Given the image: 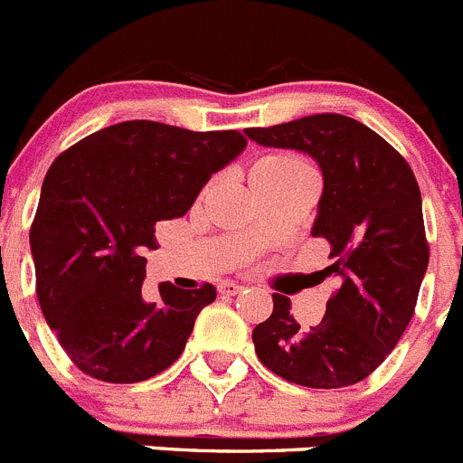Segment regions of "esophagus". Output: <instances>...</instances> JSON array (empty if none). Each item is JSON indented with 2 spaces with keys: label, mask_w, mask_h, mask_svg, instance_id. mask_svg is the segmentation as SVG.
<instances>
[{
  "label": "esophagus",
  "mask_w": 463,
  "mask_h": 463,
  "mask_svg": "<svg viewBox=\"0 0 463 463\" xmlns=\"http://www.w3.org/2000/svg\"><path fill=\"white\" fill-rule=\"evenodd\" d=\"M241 290H244V285L232 283V280H223V283H219V292H222V295L235 297V295H240Z\"/></svg>",
  "instance_id": "esophagus-1"
}]
</instances>
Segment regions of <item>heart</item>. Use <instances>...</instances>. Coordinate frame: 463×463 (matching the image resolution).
I'll return each instance as SVG.
<instances>
[{
	"instance_id": "heart-1",
	"label": "heart",
	"mask_w": 463,
	"mask_h": 463,
	"mask_svg": "<svg viewBox=\"0 0 463 463\" xmlns=\"http://www.w3.org/2000/svg\"><path fill=\"white\" fill-rule=\"evenodd\" d=\"M256 171L265 173L269 178H292V175H301V173H313L304 159L290 153H276L260 159Z\"/></svg>"
}]
</instances>
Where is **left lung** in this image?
Returning a JSON list of instances; mask_svg holds the SVG:
<instances>
[{"label": "left lung", "instance_id": "left-lung-1", "mask_svg": "<svg viewBox=\"0 0 463 463\" xmlns=\"http://www.w3.org/2000/svg\"><path fill=\"white\" fill-rule=\"evenodd\" d=\"M244 134L265 148L317 162L322 196L310 235L331 244L338 279L322 322L304 331L290 299L274 295L269 319L253 329L262 365L308 388H343L377 370L411 322L430 249L413 171L392 146L358 120L317 114Z\"/></svg>", "mask_w": 463, "mask_h": 463}]
</instances>
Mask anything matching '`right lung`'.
Listing matches in <instances>:
<instances>
[{
	"instance_id": "add662e5",
	"label": "right lung",
	"mask_w": 463,
	"mask_h": 463,
	"mask_svg": "<svg viewBox=\"0 0 463 463\" xmlns=\"http://www.w3.org/2000/svg\"><path fill=\"white\" fill-rule=\"evenodd\" d=\"M235 129L192 132L125 120L59 155L43 180L29 232L36 292L47 324L81 373L137 383L183 354L194 322L217 299L214 285H141L155 223L187 214L212 173L240 157Z\"/></svg>"
}]
</instances>
